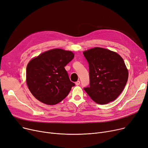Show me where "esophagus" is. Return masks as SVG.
Returning a JSON list of instances; mask_svg holds the SVG:
<instances>
[{"label":"esophagus","mask_w":148,"mask_h":148,"mask_svg":"<svg viewBox=\"0 0 148 148\" xmlns=\"http://www.w3.org/2000/svg\"><path fill=\"white\" fill-rule=\"evenodd\" d=\"M80 84V82L79 81V80H78V81H77L76 82H75V85H77V86H79V85Z\"/></svg>","instance_id":"esophagus-1"}]
</instances>
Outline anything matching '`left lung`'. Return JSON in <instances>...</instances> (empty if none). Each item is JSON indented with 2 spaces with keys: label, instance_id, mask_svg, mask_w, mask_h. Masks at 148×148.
<instances>
[{
  "label": "left lung",
  "instance_id": "obj_1",
  "mask_svg": "<svg viewBox=\"0 0 148 148\" xmlns=\"http://www.w3.org/2000/svg\"><path fill=\"white\" fill-rule=\"evenodd\" d=\"M89 64V86L84 88L88 95L99 104L117 98L127 84L128 72L118 53L95 47L83 52Z\"/></svg>",
  "mask_w": 148,
  "mask_h": 148
}]
</instances>
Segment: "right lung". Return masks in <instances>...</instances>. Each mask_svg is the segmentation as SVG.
Wrapping results in <instances>:
<instances>
[{
  "label": "right lung",
  "mask_w": 148,
  "mask_h": 148,
  "mask_svg": "<svg viewBox=\"0 0 148 148\" xmlns=\"http://www.w3.org/2000/svg\"><path fill=\"white\" fill-rule=\"evenodd\" d=\"M74 57L71 51L56 49L42 53L29 62L26 82L35 98L54 105L68 95L75 84L70 81L65 66Z\"/></svg>",
  "instance_id": "1"
}]
</instances>
